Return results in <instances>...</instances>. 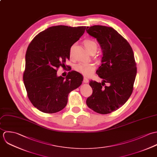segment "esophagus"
I'll return each instance as SVG.
<instances>
[{
	"label": "esophagus",
	"mask_w": 157,
	"mask_h": 157,
	"mask_svg": "<svg viewBox=\"0 0 157 157\" xmlns=\"http://www.w3.org/2000/svg\"><path fill=\"white\" fill-rule=\"evenodd\" d=\"M83 82H84V83H88L89 82V79L87 78L84 77V79H83Z\"/></svg>",
	"instance_id": "1"
}]
</instances>
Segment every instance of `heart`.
Returning a JSON list of instances; mask_svg holds the SVG:
<instances>
[{"instance_id":"heart-1","label":"heart","mask_w":157,"mask_h":157,"mask_svg":"<svg viewBox=\"0 0 157 157\" xmlns=\"http://www.w3.org/2000/svg\"><path fill=\"white\" fill-rule=\"evenodd\" d=\"M84 45L89 53H92V52L96 51L97 50V44L94 40H86L84 41ZM95 68L96 65L93 63H79L75 66V70L85 76H91L94 72Z\"/></svg>"}]
</instances>
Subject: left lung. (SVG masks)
<instances>
[{
  "instance_id": "1",
  "label": "left lung",
  "mask_w": 157,
  "mask_h": 157,
  "mask_svg": "<svg viewBox=\"0 0 157 157\" xmlns=\"http://www.w3.org/2000/svg\"><path fill=\"white\" fill-rule=\"evenodd\" d=\"M86 32L96 38L103 53L102 63L96 71L103 81H90L93 93L86 104L98 113L108 114L123 105L132 94L137 71L133 52L127 40L112 27L94 25L87 27Z\"/></svg>"
}]
</instances>
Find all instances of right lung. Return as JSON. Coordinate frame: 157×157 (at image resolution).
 <instances>
[{
  "label": "right lung",
  "mask_w": 157,
  "mask_h": 157,
  "mask_svg": "<svg viewBox=\"0 0 157 157\" xmlns=\"http://www.w3.org/2000/svg\"><path fill=\"white\" fill-rule=\"evenodd\" d=\"M86 27H51L36 35L25 55L23 80L32 104L46 113L61 111L66 106L68 94L79 87L82 76L69 71L65 78L57 76L59 67H65L71 47L83 35Z\"/></svg>",
  "instance_id": "right-lung-1"
}]
</instances>
